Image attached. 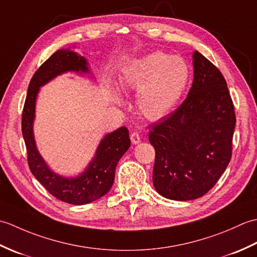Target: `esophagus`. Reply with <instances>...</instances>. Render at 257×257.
Masks as SVG:
<instances>
[{"label": "esophagus", "mask_w": 257, "mask_h": 257, "mask_svg": "<svg viewBox=\"0 0 257 257\" xmlns=\"http://www.w3.org/2000/svg\"><path fill=\"white\" fill-rule=\"evenodd\" d=\"M130 139H132V143L134 145H138L141 141V137L138 133H133L132 135H130Z\"/></svg>", "instance_id": "obj_1"}]
</instances>
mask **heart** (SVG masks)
Here are the masks:
<instances>
[{"instance_id": "b5f03b06", "label": "heart", "mask_w": 257, "mask_h": 257, "mask_svg": "<svg viewBox=\"0 0 257 257\" xmlns=\"http://www.w3.org/2000/svg\"><path fill=\"white\" fill-rule=\"evenodd\" d=\"M189 79L190 69L183 58L154 52L125 65L119 77V88L137 90L139 112L149 120H160L177 107ZM111 99L119 103L122 98L112 91Z\"/></svg>"}]
</instances>
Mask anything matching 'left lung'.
<instances>
[{"mask_svg":"<svg viewBox=\"0 0 257 257\" xmlns=\"http://www.w3.org/2000/svg\"><path fill=\"white\" fill-rule=\"evenodd\" d=\"M192 58L194 78L187 98L149 133L156 150L155 189L176 201L198 199L214 187L231 160L236 122L220 70L198 51Z\"/></svg>","mask_w":257,"mask_h":257,"instance_id":"1","label":"left lung"}]
</instances>
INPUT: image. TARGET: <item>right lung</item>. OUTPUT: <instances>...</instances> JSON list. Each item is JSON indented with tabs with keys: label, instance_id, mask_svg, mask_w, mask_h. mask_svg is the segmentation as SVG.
Returning a JSON list of instances; mask_svg holds the SVG:
<instances>
[{
	"label": "right lung",
	"instance_id": "obj_1",
	"mask_svg": "<svg viewBox=\"0 0 257 257\" xmlns=\"http://www.w3.org/2000/svg\"><path fill=\"white\" fill-rule=\"evenodd\" d=\"M74 72L90 74L87 59L70 48L58 50L36 70L31 79L22 116V134L27 150L29 167L37 181L56 199L74 205H84L100 199L109 192L114 180V170L129 149V132L120 127L107 134L98 145L95 156L85 170L76 177H64L54 172L38 151L34 137L37 95L42 86L59 75Z\"/></svg>",
	"mask_w": 257,
	"mask_h": 257
}]
</instances>
